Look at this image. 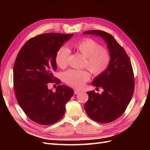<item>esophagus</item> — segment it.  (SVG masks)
<instances>
[{
	"label": "esophagus",
	"instance_id": "1",
	"mask_svg": "<svg viewBox=\"0 0 150 150\" xmlns=\"http://www.w3.org/2000/svg\"><path fill=\"white\" fill-rule=\"evenodd\" d=\"M79 93H80V91H79V90H74V93H75V95L79 94Z\"/></svg>",
	"mask_w": 150,
	"mask_h": 150
}]
</instances>
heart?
Masks as SVG:
<instances>
[{
    "label": "heart",
    "instance_id": "b5f03b06",
    "mask_svg": "<svg viewBox=\"0 0 150 150\" xmlns=\"http://www.w3.org/2000/svg\"><path fill=\"white\" fill-rule=\"evenodd\" d=\"M73 47L80 52L86 61L85 66L94 75H100L109 66L111 56L106 49L101 47L99 44L91 39H84L73 44ZM69 50L62 46L57 51L55 56L57 64L64 68L68 64ZM90 78V74L86 70L69 69L64 74V81L73 88H81Z\"/></svg>",
    "mask_w": 150,
    "mask_h": 150
}]
</instances>
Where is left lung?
I'll use <instances>...</instances> for the list:
<instances>
[{"instance_id":"left-lung-1","label":"left lung","mask_w":150,"mask_h":150,"mask_svg":"<svg viewBox=\"0 0 150 150\" xmlns=\"http://www.w3.org/2000/svg\"><path fill=\"white\" fill-rule=\"evenodd\" d=\"M83 33L103 39L111 56L107 69L91 82L104 91L101 94L95 91L87 92L89 98L84 105L86 112L97 122H110L122 115L132 100L135 86L132 64L125 50L111 34L100 30Z\"/></svg>"}]
</instances>
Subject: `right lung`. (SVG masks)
Masks as SVG:
<instances>
[{
    "label": "right lung",
    "mask_w": 150,
    "mask_h": 150,
    "mask_svg": "<svg viewBox=\"0 0 150 150\" xmlns=\"http://www.w3.org/2000/svg\"><path fill=\"white\" fill-rule=\"evenodd\" d=\"M73 34L44 33L28 40L18 52L13 67V84L19 106L28 117L42 125L59 120L66 104L73 95L66 86H58L56 91L47 84L57 79L55 56L63 44ZM58 81V80H57Z\"/></svg>",
    "instance_id": "add662e5"
}]
</instances>
